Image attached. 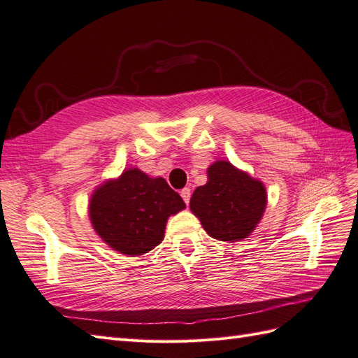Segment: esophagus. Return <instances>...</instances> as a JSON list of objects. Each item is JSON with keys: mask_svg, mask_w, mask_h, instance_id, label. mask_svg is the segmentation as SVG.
Wrapping results in <instances>:
<instances>
[{"mask_svg": "<svg viewBox=\"0 0 358 358\" xmlns=\"http://www.w3.org/2000/svg\"><path fill=\"white\" fill-rule=\"evenodd\" d=\"M180 194H181V198L185 199V203H186V204H189V201H190V195H192V190H190L189 187H185V189H182V190L180 192Z\"/></svg>", "mask_w": 358, "mask_h": 358, "instance_id": "esophagus-1", "label": "esophagus"}]
</instances>
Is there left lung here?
<instances>
[{
  "label": "left lung",
  "instance_id": "8db88e82",
  "mask_svg": "<svg viewBox=\"0 0 358 358\" xmlns=\"http://www.w3.org/2000/svg\"><path fill=\"white\" fill-rule=\"evenodd\" d=\"M266 206L263 182L227 160L210 164L207 182L195 189L189 204L210 237L230 243L251 236Z\"/></svg>",
  "mask_w": 358,
  "mask_h": 358
}]
</instances>
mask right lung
<instances>
[{
	"label": "right lung",
	"instance_id": "add662e5",
	"mask_svg": "<svg viewBox=\"0 0 358 358\" xmlns=\"http://www.w3.org/2000/svg\"><path fill=\"white\" fill-rule=\"evenodd\" d=\"M186 208L166 180L137 168L125 169L92 192L89 219L101 241L119 254L137 257L154 250L164 237L169 216Z\"/></svg>",
	"mask_w": 358,
	"mask_h": 358
}]
</instances>
